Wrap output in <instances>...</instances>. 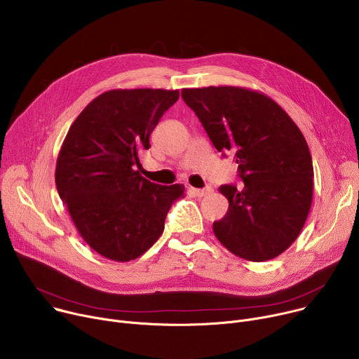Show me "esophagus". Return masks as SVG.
<instances>
[{
    "label": "esophagus",
    "instance_id": "34e87169",
    "mask_svg": "<svg viewBox=\"0 0 359 359\" xmlns=\"http://www.w3.org/2000/svg\"><path fill=\"white\" fill-rule=\"evenodd\" d=\"M190 191L194 194V196H198V198H203V196H208L209 193H212V191H213V189H212L210 186H206V187H203V189H196V187H191V189H190Z\"/></svg>",
    "mask_w": 359,
    "mask_h": 359
}]
</instances>
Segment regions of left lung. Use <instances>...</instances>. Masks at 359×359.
Here are the masks:
<instances>
[{
  "instance_id": "1",
  "label": "left lung",
  "mask_w": 359,
  "mask_h": 359,
  "mask_svg": "<svg viewBox=\"0 0 359 359\" xmlns=\"http://www.w3.org/2000/svg\"><path fill=\"white\" fill-rule=\"evenodd\" d=\"M219 151H233L245 186L223 184L227 213L213 222L233 255L265 262L299 236L309 215L313 166L308 143L287 113L266 94L235 86L183 88Z\"/></svg>"
}]
</instances>
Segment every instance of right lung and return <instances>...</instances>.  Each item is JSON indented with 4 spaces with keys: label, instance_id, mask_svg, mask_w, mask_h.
<instances>
[{
    "label": "right lung",
    "instance_id": "1",
    "mask_svg": "<svg viewBox=\"0 0 359 359\" xmlns=\"http://www.w3.org/2000/svg\"><path fill=\"white\" fill-rule=\"evenodd\" d=\"M177 99L179 90L106 91L79 114L60 149V198L84 242L114 262L150 249L183 196V184H156L136 170L160 117Z\"/></svg>",
    "mask_w": 359,
    "mask_h": 359
}]
</instances>
